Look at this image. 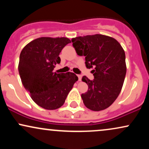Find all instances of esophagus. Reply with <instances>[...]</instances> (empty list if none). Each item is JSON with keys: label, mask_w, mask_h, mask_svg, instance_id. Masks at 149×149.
I'll use <instances>...</instances> for the list:
<instances>
[{"label": "esophagus", "mask_w": 149, "mask_h": 149, "mask_svg": "<svg viewBox=\"0 0 149 149\" xmlns=\"http://www.w3.org/2000/svg\"><path fill=\"white\" fill-rule=\"evenodd\" d=\"M77 76L78 77V80H79V81H80V80H81V79H82V76H81V75H77Z\"/></svg>", "instance_id": "obj_1"}]
</instances>
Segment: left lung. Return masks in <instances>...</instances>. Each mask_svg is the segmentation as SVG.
Listing matches in <instances>:
<instances>
[{"mask_svg": "<svg viewBox=\"0 0 149 149\" xmlns=\"http://www.w3.org/2000/svg\"><path fill=\"white\" fill-rule=\"evenodd\" d=\"M76 53L85 56V65L93 69L94 79L82 78L88 90L82 94L85 106L95 111L110 107L118 97L126 74L125 54L116 39L95 34L72 38Z\"/></svg>", "mask_w": 149, "mask_h": 149, "instance_id": "obj_1", "label": "left lung"}]
</instances>
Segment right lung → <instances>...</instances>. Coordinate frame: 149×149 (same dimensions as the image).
<instances>
[{"mask_svg":"<svg viewBox=\"0 0 149 149\" xmlns=\"http://www.w3.org/2000/svg\"><path fill=\"white\" fill-rule=\"evenodd\" d=\"M70 42L67 38H39L20 53L18 70L22 84L33 102L45 109L60 108L78 80L73 73L53 71L61 61V49Z\"/></svg>","mask_w":149,"mask_h":149,"instance_id":"right-lung-1","label":"right lung"}]
</instances>
